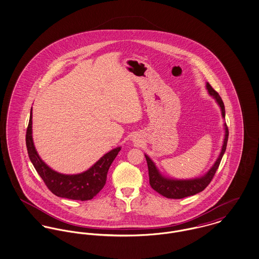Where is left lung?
I'll use <instances>...</instances> for the list:
<instances>
[{"label": "left lung", "instance_id": "left-lung-1", "mask_svg": "<svg viewBox=\"0 0 259 259\" xmlns=\"http://www.w3.org/2000/svg\"><path fill=\"white\" fill-rule=\"evenodd\" d=\"M206 89L209 95L215 99V101L220 107L222 118L225 119V106L221 97L208 82H206ZM224 141H223V145H222L220 154L216 159L213 166L208 170V172L198 178L188 179V180H178V179L165 177L160 172L159 169L156 167L155 163L150 159V157L145 154L147 166H148L149 184H150L151 188L156 190L158 193H160L161 195H163L167 198H174V199H180V198H184V197L190 196V195H194V194L204 190L210 184L211 180L213 179L215 172L220 165V162L222 160V157L224 155L225 151H226L228 137H229V131H228L226 122H224Z\"/></svg>", "mask_w": 259, "mask_h": 259}]
</instances>
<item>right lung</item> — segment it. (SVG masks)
<instances>
[{"label":"right lung","mask_w":259,"mask_h":259,"mask_svg":"<svg viewBox=\"0 0 259 259\" xmlns=\"http://www.w3.org/2000/svg\"><path fill=\"white\" fill-rule=\"evenodd\" d=\"M26 147L35 170L55 195L81 201L92 199L103 189L108 170L121 150V147L112 149L84 172L74 175L56 172L40 158L36 151L32 138V108L26 131Z\"/></svg>","instance_id":"obj_1"}]
</instances>
